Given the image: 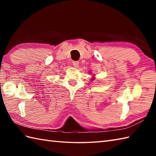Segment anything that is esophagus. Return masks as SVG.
Here are the masks:
<instances>
[{"instance_id":"34e87169","label":"esophagus","mask_w":156,"mask_h":156,"mask_svg":"<svg viewBox=\"0 0 156 156\" xmlns=\"http://www.w3.org/2000/svg\"><path fill=\"white\" fill-rule=\"evenodd\" d=\"M72 64H73V66H74V67L75 68H78L79 66V62L78 61H74Z\"/></svg>"}]
</instances>
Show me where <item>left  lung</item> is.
<instances>
[{"instance_id": "8db88e82", "label": "left lung", "mask_w": 156, "mask_h": 156, "mask_svg": "<svg viewBox=\"0 0 156 156\" xmlns=\"http://www.w3.org/2000/svg\"><path fill=\"white\" fill-rule=\"evenodd\" d=\"M93 79H94V78H93Z\"/></svg>"}]
</instances>
